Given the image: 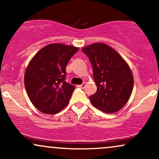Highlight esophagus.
<instances>
[{"label": "esophagus", "mask_w": 159, "mask_h": 159, "mask_svg": "<svg viewBox=\"0 0 159 159\" xmlns=\"http://www.w3.org/2000/svg\"><path fill=\"white\" fill-rule=\"evenodd\" d=\"M85 86H86V83H85V82H84L82 84L78 85V87H79V88H81V89H84L85 87Z\"/></svg>", "instance_id": "esophagus-1"}]
</instances>
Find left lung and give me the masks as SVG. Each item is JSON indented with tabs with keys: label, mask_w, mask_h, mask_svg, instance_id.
I'll return each mask as SVG.
<instances>
[{
	"label": "left lung",
	"mask_w": 159,
	"mask_h": 159,
	"mask_svg": "<svg viewBox=\"0 0 159 159\" xmlns=\"http://www.w3.org/2000/svg\"><path fill=\"white\" fill-rule=\"evenodd\" d=\"M93 66L96 93L90 96L93 105L107 114L120 111L132 94L134 79L130 68L114 48L93 43L82 48Z\"/></svg>",
	"instance_id": "left-lung-1"
}]
</instances>
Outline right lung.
I'll list each match as a JSON object with an SVG mask.
<instances>
[{
  "mask_svg": "<svg viewBox=\"0 0 159 159\" xmlns=\"http://www.w3.org/2000/svg\"><path fill=\"white\" fill-rule=\"evenodd\" d=\"M78 48L60 43L49 44L29 63L25 86L33 105L44 114H54L68 105L75 86L66 80V66Z\"/></svg>",
  "mask_w": 159,
  "mask_h": 159,
  "instance_id": "right-lung-1",
  "label": "right lung"
}]
</instances>
